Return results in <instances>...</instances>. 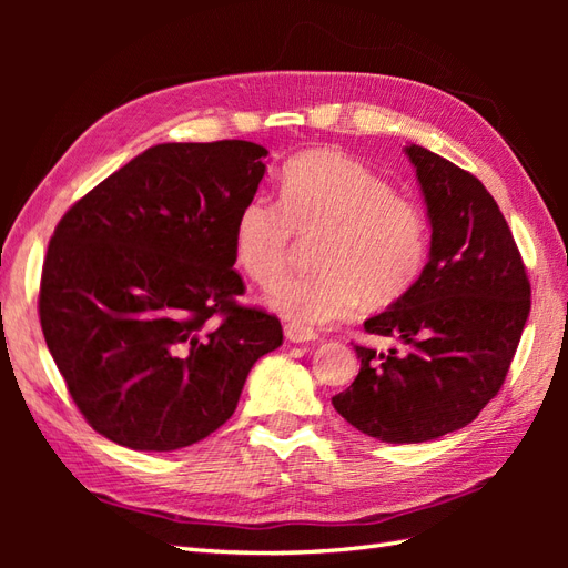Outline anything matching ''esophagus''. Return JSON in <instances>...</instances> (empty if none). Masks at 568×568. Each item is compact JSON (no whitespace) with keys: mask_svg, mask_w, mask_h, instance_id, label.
<instances>
[{"mask_svg":"<svg viewBox=\"0 0 568 568\" xmlns=\"http://www.w3.org/2000/svg\"><path fill=\"white\" fill-rule=\"evenodd\" d=\"M284 336L291 343H311L317 338V334L313 329H305V326H298V324H286Z\"/></svg>","mask_w":568,"mask_h":568,"instance_id":"esophagus-1","label":"esophagus"}]
</instances>
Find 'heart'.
Instances as JSON below:
<instances>
[{
    "label": "heart",
    "instance_id": "heart-1",
    "mask_svg": "<svg viewBox=\"0 0 568 568\" xmlns=\"http://www.w3.org/2000/svg\"><path fill=\"white\" fill-rule=\"evenodd\" d=\"M315 236L317 270L286 277L267 294L272 311L298 326L348 317L359 301L369 307L400 301L428 257L422 205L334 149L288 161L280 201L263 192L248 196L234 220L232 248L239 267L270 286L294 261L298 239Z\"/></svg>",
    "mask_w": 568,
    "mask_h": 568
}]
</instances>
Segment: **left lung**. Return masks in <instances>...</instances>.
I'll return each instance as SVG.
<instances>
[{
	"instance_id": "1",
	"label": "left lung",
	"mask_w": 568,
	"mask_h": 568,
	"mask_svg": "<svg viewBox=\"0 0 568 568\" xmlns=\"http://www.w3.org/2000/svg\"><path fill=\"white\" fill-rule=\"evenodd\" d=\"M432 222L417 284L365 332L405 351L355 346V382L332 398L357 432L384 443H424L471 424L505 384L530 311V284L505 215L467 170L405 146Z\"/></svg>"
}]
</instances>
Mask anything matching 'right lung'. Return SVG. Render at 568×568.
<instances>
[{
	"label": "right lung",
	"instance_id": "obj_1",
	"mask_svg": "<svg viewBox=\"0 0 568 568\" xmlns=\"http://www.w3.org/2000/svg\"><path fill=\"white\" fill-rule=\"evenodd\" d=\"M244 140L156 144L97 184L51 236L40 284L47 348L94 432L170 453L236 409L274 315L236 303L234 220L265 175ZM220 314V325L212 317Z\"/></svg>",
	"mask_w": 568,
	"mask_h": 568
}]
</instances>
